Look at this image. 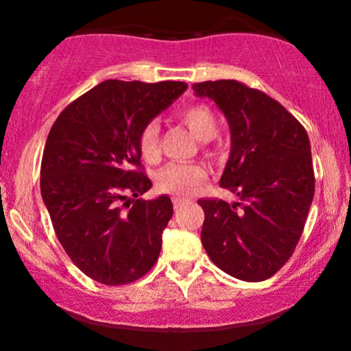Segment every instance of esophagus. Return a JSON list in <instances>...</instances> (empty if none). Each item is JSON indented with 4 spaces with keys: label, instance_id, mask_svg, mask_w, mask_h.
<instances>
[{
    "label": "esophagus",
    "instance_id": "esophagus-1",
    "mask_svg": "<svg viewBox=\"0 0 351 351\" xmlns=\"http://www.w3.org/2000/svg\"><path fill=\"white\" fill-rule=\"evenodd\" d=\"M184 201L183 199H178V198H173V208H175V211H180L181 208L184 206Z\"/></svg>",
    "mask_w": 351,
    "mask_h": 351
}]
</instances>
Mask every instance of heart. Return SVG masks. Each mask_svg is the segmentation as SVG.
Instances as JSON below:
<instances>
[{"mask_svg": "<svg viewBox=\"0 0 351 351\" xmlns=\"http://www.w3.org/2000/svg\"><path fill=\"white\" fill-rule=\"evenodd\" d=\"M180 120L189 128L199 142H209L219 132V122L215 112L208 106L196 104L189 106L178 114ZM140 152L148 162H153L158 156L160 147V127L156 122H150L143 127L140 134ZM206 168L196 163H170L156 173V186L160 191L170 195L188 198L206 178Z\"/></svg>", "mask_w": 351, "mask_h": 351, "instance_id": "heart-1", "label": "heart"}]
</instances>
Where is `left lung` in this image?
Segmentation results:
<instances>
[{"label":"left lung","instance_id":"1","mask_svg":"<svg viewBox=\"0 0 351 351\" xmlns=\"http://www.w3.org/2000/svg\"><path fill=\"white\" fill-rule=\"evenodd\" d=\"M211 99L231 130L219 184L239 198L199 199L201 243L221 271L245 282L269 279L291 259L315 191L308 135L277 100L237 80L193 86Z\"/></svg>","mask_w":351,"mask_h":351}]
</instances>
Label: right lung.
I'll return each instance as SVG.
<instances>
[{
	"instance_id": "add662e5",
	"label": "right lung",
	"mask_w": 351,
	"mask_h": 351,
	"mask_svg": "<svg viewBox=\"0 0 351 351\" xmlns=\"http://www.w3.org/2000/svg\"><path fill=\"white\" fill-rule=\"evenodd\" d=\"M186 87L106 80L64 108L47 135L43 201L64 251L100 284L134 282L158 259L173 204L167 195L136 199L152 188L138 140Z\"/></svg>"
}]
</instances>
